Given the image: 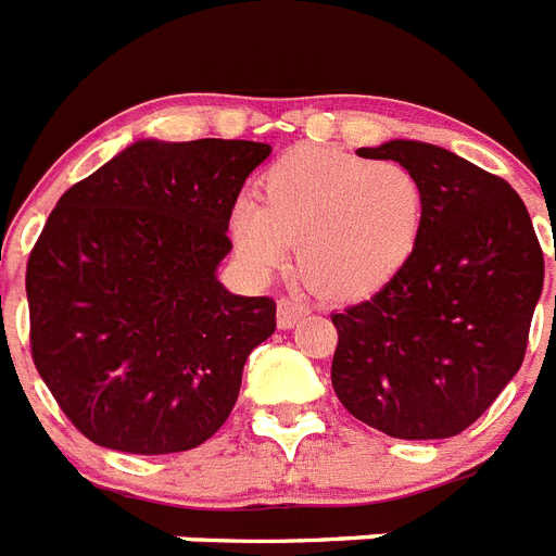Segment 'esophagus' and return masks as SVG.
<instances>
[{
	"label": "esophagus",
	"mask_w": 556,
	"mask_h": 556,
	"mask_svg": "<svg viewBox=\"0 0 556 556\" xmlns=\"http://www.w3.org/2000/svg\"><path fill=\"white\" fill-rule=\"evenodd\" d=\"M306 313H309V304H304L301 299H281L278 301V327L292 330Z\"/></svg>",
	"instance_id": "1"
}]
</instances>
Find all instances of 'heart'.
<instances>
[{
	"label": "heart",
	"instance_id": "b5f03b06",
	"mask_svg": "<svg viewBox=\"0 0 556 556\" xmlns=\"http://www.w3.org/2000/svg\"><path fill=\"white\" fill-rule=\"evenodd\" d=\"M425 232V189L396 160L304 146L261 177V203L229 215L235 252L273 273L299 247V273L318 295L364 301L407 269Z\"/></svg>",
	"mask_w": 556,
	"mask_h": 556
}]
</instances>
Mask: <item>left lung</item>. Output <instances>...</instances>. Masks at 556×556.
Instances as JSON below:
<instances>
[{
  "instance_id": "8db88e82",
  "label": "left lung",
  "mask_w": 556,
  "mask_h": 556,
  "mask_svg": "<svg viewBox=\"0 0 556 556\" xmlns=\"http://www.w3.org/2000/svg\"><path fill=\"white\" fill-rule=\"evenodd\" d=\"M358 157L396 160L425 189V232L396 281L332 313V390L393 439L470 428L517 376L545 261L526 203L459 154L390 140Z\"/></svg>"
}]
</instances>
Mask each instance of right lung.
I'll return each mask as SVG.
<instances>
[{
    "label": "right lung",
    "mask_w": 556,
    "mask_h": 556,
    "mask_svg": "<svg viewBox=\"0 0 556 556\" xmlns=\"http://www.w3.org/2000/svg\"><path fill=\"white\" fill-rule=\"evenodd\" d=\"M252 140H137L56 201L25 273L30 355L86 439L177 454L229 419L275 301L232 295L217 264Z\"/></svg>",
    "instance_id": "right-lung-1"
}]
</instances>
